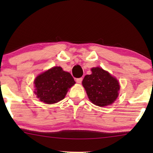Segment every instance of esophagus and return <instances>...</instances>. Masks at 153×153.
Wrapping results in <instances>:
<instances>
[{
    "label": "esophagus",
    "instance_id": "esophagus-1",
    "mask_svg": "<svg viewBox=\"0 0 153 153\" xmlns=\"http://www.w3.org/2000/svg\"><path fill=\"white\" fill-rule=\"evenodd\" d=\"M82 80V78H79L76 79V82H78V83H81Z\"/></svg>",
    "mask_w": 153,
    "mask_h": 153
}]
</instances>
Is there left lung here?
<instances>
[{"mask_svg": "<svg viewBox=\"0 0 153 153\" xmlns=\"http://www.w3.org/2000/svg\"><path fill=\"white\" fill-rule=\"evenodd\" d=\"M91 75L84 77L82 84L88 97L101 107L112 104L119 96L120 85L117 79L101 68H93Z\"/></svg>", "mask_w": 153, "mask_h": 153, "instance_id": "8db88e82", "label": "left lung"}]
</instances>
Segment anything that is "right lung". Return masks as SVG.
Masks as SVG:
<instances>
[{
    "label": "right lung",
    "instance_id": "add662e5",
    "mask_svg": "<svg viewBox=\"0 0 153 153\" xmlns=\"http://www.w3.org/2000/svg\"><path fill=\"white\" fill-rule=\"evenodd\" d=\"M34 82L36 97L47 104L62 100L69 88L75 83L71 73L57 66L39 75Z\"/></svg>",
    "mask_w": 153,
    "mask_h": 153
}]
</instances>
